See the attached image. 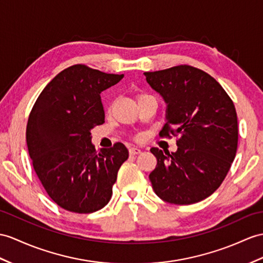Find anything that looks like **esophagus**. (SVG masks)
<instances>
[{"label": "esophagus", "mask_w": 263, "mask_h": 263, "mask_svg": "<svg viewBox=\"0 0 263 263\" xmlns=\"http://www.w3.org/2000/svg\"><path fill=\"white\" fill-rule=\"evenodd\" d=\"M140 153H142V151L137 148V147H130V148H129L130 155H138V154H140Z\"/></svg>", "instance_id": "obj_1"}]
</instances>
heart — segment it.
<instances>
[{"mask_svg":"<svg viewBox=\"0 0 263 263\" xmlns=\"http://www.w3.org/2000/svg\"><path fill=\"white\" fill-rule=\"evenodd\" d=\"M146 96H148V95H145V93H140V95H138V96H137V99H140V98H143V97H146Z\"/></svg>","mask_w":263,"mask_h":263,"instance_id":"obj_1","label":"heart"}]
</instances>
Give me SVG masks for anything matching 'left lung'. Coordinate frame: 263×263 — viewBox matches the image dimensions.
<instances>
[{"label":"left lung","mask_w":263,"mask_h":263,"mask_svg":"<svg viewBox=\"0 0 263 263\" xmlns=\"http://www.w3.org/2000/svg\"><path fill=\"white\" fill-rule=\"evenodd\" d=\"M167 104L161 137L176 136L175 153L153 147L149 174L163 201L189 205L220 187L238 148V117L232 99L213 77L189 65L144 72Z\"/></svg>","instance_id":"left-lung-1"}]
</instances>
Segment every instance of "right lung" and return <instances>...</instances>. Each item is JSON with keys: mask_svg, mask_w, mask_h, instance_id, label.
I'll use <instances>...</instances> for the list:
<instances>
[{"mask_svg": "<svg viewBox=\"0 0 263 263\" xmlns=\"http://www.w3.org/2000/svg\"><path fill=\"white\" fill-rule=\"evenodd\" d=\"M123 77L73 65L48 83L30 112L32 165L48 195L70 212L92 213L107 205L129 155L123 143L100 152L91 144V129L105 123L100 93Z\"/></svg>", "mask_w": 263, "mask_h": 263, "instance_id": "right-lung-1", "label": "right lung"}]
</instances>
